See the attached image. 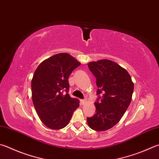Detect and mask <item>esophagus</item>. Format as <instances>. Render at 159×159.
<instances>
[{
	"label": "esophagus",
	"mask_w": 159,
	"mask_h": 159,
	"mask_svg": "<svg viewBox=\"0 0 159 159\" xmlns=\"http://www.w3.org/2000/svg\"><path fill=\"white\" fill-rule=\"evenodd\" d=\"M80 103H81V104H84V103H86V100L85 99H81V100H80Z\"/></svg>",
	"instance_id": "34e87169"
}]
</instances>
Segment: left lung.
I'll use <instances>...</instances> for the list:
<instances>
[{
	"mask_svg": "<svg viewBox=\"0 0 159 159\" xmlns=\"http://www.w3.org/2000/svg\"><path fill=\"white\" fill-rule=\"evenodd\" d=\"M88 66L96 78L98 98L94 103L96 113L88 117L87 122L94 131H106L125 114L131 102L134 84L128 71L111 60L91 62Z\"/></svg>",
	"mask_w": 159,
	"mask_h": 159,
	"instance_id": "obj_1",
	"label": "left lung"
}]
</instances>
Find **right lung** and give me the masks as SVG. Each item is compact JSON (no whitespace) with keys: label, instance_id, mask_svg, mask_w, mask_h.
<instances>
[{"label":"right lung","instance_id":"1","mask_svg":"<svg viewBox=\"0 0 159 159\" xmlns=\"http://www.w3.org/2000/svg\"><path fill=\"white\" fill-rule=\"evenodd\" d=\"M79 65L70 54L58 53L43 61L34 71L31 81L32 99L37 115L47 127H65L79 106V100L68 94V78ZM64 91L66 95L63 94Z\"/></svg>","mask_w":159,"mask_h":159}]
</instances>
